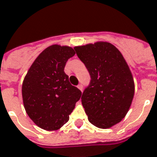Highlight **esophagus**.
I'll list each match as a JSON object with an SVG mask.
<instances>
[{
  "instance_id": "1",
  "label": "esophagus",
  "mask_w": 157,
  "mask_h": 157,
  "mask_svg": "<svg viewBox=\"0 0 157 157\" xmlns=\"http://www.w3.org/2000/svg\"><path fill=\"white\" fill-rule=\"evenodd\" d=\"M78 88L79 89L80 91H82V85L81 84V83H80V84L78 85Z\"/></svg>"
}]
</instances>
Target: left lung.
I'll return each instance as SVG.
<instances>
[{
    "label": "left lung",
    "mask_w": 157,
    "mask_h": 157,
    "mask_svg": "<svg viewBox=\"0 0 157 157\" xmlns=\"http://www.w3.org/2000/svg\"><path fill=\"white\" fill-rule=\"evenodd\" d=\"M75 50L91 76L81 98L88 121L99 128H110L125 117L132 103L135 83L128 65L108 42L77 46Z\"/></svg>",
    "instance_id": "1"
}]
</instances>
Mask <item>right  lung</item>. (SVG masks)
<instances>
[{
	"label": "right lung",
	"instance_id": "add662e5",
	"mask_svg": "<svg viewBox=\"0 0 157 157\" xmlns=\"http://www.w3.org/2000/svg\"><path fill=\"white\" fill-rule=\"evenodd\" d=\"M72 48L54 44L45 48L27 71L22 86L23 105L29 117L46 130H58L69 121L82 92L64 72L75 56Z\"/></svg>",
	"mask_w": 157,
	"mask_h": 157
}]
</instances>
